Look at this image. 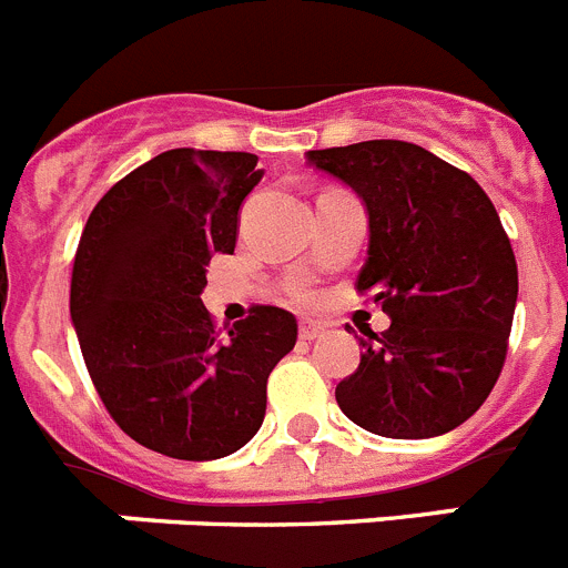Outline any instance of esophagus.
Here are the masks:
<instances>
[{
  "mask_svg": "<svg viewBox=\"0 0 568 568\" xmlns=\"http://www.w3.org/2000/svg\"><path fill=\"white\" fill-rule=\"evenodd\" d=\"M298 335H301V341H315L324 335V327H321L318 321H301Z\"/></svg>",
  "mask_w": 568,
  "mask_h": 568,
  "instance_id": "34e87169",
  "label": "esophagus"
}]
</instances>
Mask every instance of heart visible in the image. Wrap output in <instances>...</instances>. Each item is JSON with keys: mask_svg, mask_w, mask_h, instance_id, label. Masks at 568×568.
<instances>
[{"mask_svg": "<svg viewBox=\"0 0 568 568\" xmlns=\"http://www.w3.org/2000/svg\"><path fill=\"white\" fill-rule=\"evenodd\" d=\"M295 298H298V301H313L315 295H313V290L304 287V284H298V287H295Z\"/></svg>", "mask_w": 568, "mask_h": 568, "instance_id": "obj_1", "label": "heart"}]
</instances>
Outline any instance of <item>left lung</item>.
<instances>
[{
	"mask_svg": "<svg viewBox=\"0 0 568 568\" xmlns=\"http://www.w3.org/2000/svg\"><path fill=\"white\" fill-rule=\"evenodd\" d=\"M315 170L353 187L369 219L358 293L393 324L361 338L335 386L341 413L384 438H435L478 413L506 361L518 264L480 184L395 139L310 150Z\"/></svg>",
	"mask_w": 568,
	"mask_h": 568,
	"instance_id": "8db88e82",
	"label": "left lung"
}]
</instances>
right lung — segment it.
Segmentation results:
<instances>
[{"instance_id": "right-lung-1", "label": "right lung", "mask_w": 568, "mask_h": 568, "mask_svg": "<svg viewBox=\"0 0 568 568\" xmlns=\"http://www.w3.org/2000/svg\"><path fill=\"white\" fill-rule=\"evenodd\" d=\"M258 155L179 148L93 207L70 278V318L99 398L135 444L179 460L233 455L258 433L267 378L295 346V315L253 307L219 335L202 293L233 255Z\"/></svg>"}]
</instances>
